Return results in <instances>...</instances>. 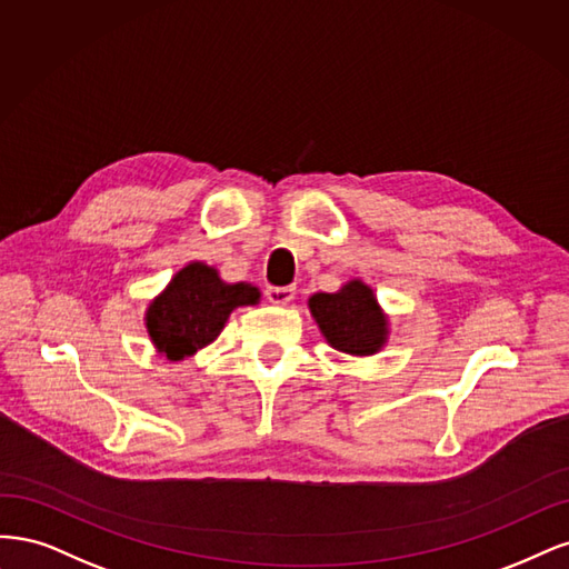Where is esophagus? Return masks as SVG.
<instances>
[{
  "mask_svg": "<svg viewBox=\"0 0 569 569\" xmlns=\"http://www.w3.org/2000/svg\"><path fill=\"white\" fill-rule=\"evenodd\" d=\"M292 298H296V288L292 286H269L267 288V300L277 307H286Z\"/></svg>",
  "mask_w": 569,
  "mask_h": 569,
  "instance_id": "esophagus-1",
  "label": "esophagus"
}]
</instances>
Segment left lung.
I'll list each match as a JSON object with an SVG mask.
<instances>
[{"label":"left lung","instance_id":"8db88e82","mask_svg":"<svg viewBox=\"0 0 569 569\" xmlns=\"http://www.w3.org/2000/svg\"><path fill=\"white\" fill-rule=\"evenodd\" d=\"M307 307L323 340L342 355L373 357L390 340V317L361 279H350L336 292H315Z\"/></svg>","mask_w":569,"mask_h":569}]
</instances>
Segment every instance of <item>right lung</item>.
I'll use <instances>...</instances> for the list:
<instances>
[{
    "mask_svg": "<svg viewBox=\"0 0 569 569\" xmlns=\"http://www.w3.org/2000/svg\"><path fill=\"white\" fill-rule=\"evenodd\" d=\"M260 300L258 286L227 283L214 267L193 260L149 300L143 326L160 357L184 361L217 340L233 309L254 307Z\"/></svg>",
    "mask_w": 569,
    "mask_h": 569,
    "instance_id": "obj_1",
    "label": "right lung"
}]
</instances>
